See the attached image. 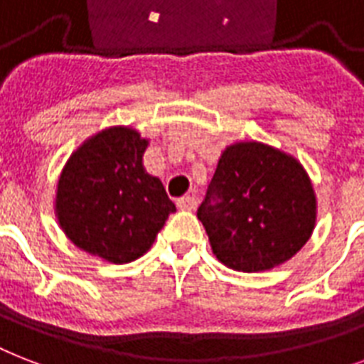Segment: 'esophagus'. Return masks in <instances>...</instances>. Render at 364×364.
<instances>
[{"instance_id":"obj_1","label":"esophagus","mask_w":364,"mask_h":364,"mask_svg":"<svg viewBox=\"0 0 364 364\" xmlns=\"http://www.w3.org/2000/svg\"><path fill=\"white\" fill-rule=\"evenodd\" d=\"M196 205H198V202H196L194 196H183V198L177 200V208H179V210L193 211L196 210Z\"/></svg>"}]
</instances>
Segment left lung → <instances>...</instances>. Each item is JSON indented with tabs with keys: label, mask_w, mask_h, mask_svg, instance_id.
<instances>
[{
	"label": "left lung",
	"mask_w": 364,
	"mask_h": 364,
	"mask_svg": "<svg viewBox=\"0 0 364 364\" xmlns=\"http://www.w3.org/2000/svg\"><path fill=\"white\" fill-rule=\"evenodd\" d=\"M196 215L223 264L262 272L304 247L317 202L299 160L264 143L240 141L223 151Z\"/></svg>",
	"instance_id": "8db88e82"
}]
</instances>
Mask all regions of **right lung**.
Instances as JSON below:
<instances>
[{
    "mask_svg": "<svg viewBox=\"0 0 364 364\" xmlns=\"http://www.w3.org/2000/svg\"><path fill=\"white\" fill-rule=\"evenodd\" d=\"M149 139L111 126L73 151L60 173L54 211L77 247L124 264L153 245L176 211L159 177L143 168Z\"/></svg>",
    "mask_w": 364,
    "mask_h": 364,
    "instance_id": "right-lung-1",
    "label": "right lung"
}]
</instances>
